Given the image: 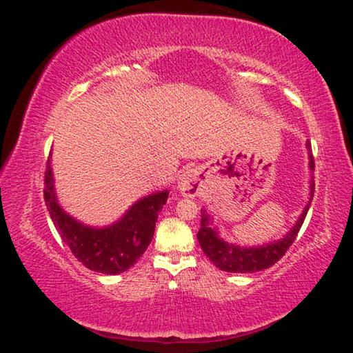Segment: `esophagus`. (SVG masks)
I'll use <instances>...</instances> for the list:
<instances>
[{
	"label": "esophagus",
	"instance_id": "esophagus-1",
	"mask_svg": "<svg viewBox=\"0 0 353 353\" xmlns=\"http://www.w3.org/2000/svg\"><path fill=\"white\" fill-rule=\"evenodd\" d=\"M177 190L183 197H197L201 191V181L196 168L185 170L177 181Z\"/></svg>",
	"mask_w": 353,
	"mask_h": 353
}]
</instances>
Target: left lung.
Returning <instances> with one entry per match:
<instances>
[{"label": "left lung", "instance_id": "obj_1", "mask_svg": "<svg viewBox=\"0 0 353 353\" xmlns=\"http://www.w3.org/2000/svg\"><path fill=\"white\" fill-rule=\"evenodd\" d=\"M306 148H308V157H310V170L314 171V159L311 152V144L306 142ZM314 197V176H311L310 181V200L306 203L302 215L299 216L294 226H292L287 235L283 238L277 239L273 243H267L264 245L256 247H241L234 243H229L223 239L219 234V230L214 226V221L205 209H201V224L197 232V239L200 247L203 249L206 256L211 259L215 267H219L223 272L229 273H256L262 270L270 268L274 262L279 261L285 252L290 249V245L294 243V239L301 230L302 224L305 221V216L308 214V209L311 206V201Z\"/></svg>", "mask_w": 353, "mask_h": 353}]
</instances>
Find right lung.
Segmentation results:
<instances>
[{"label": "right lung", "mask_w": 353, "mask_h": 353, "mask_svg": "<svg viewBox=\"0 0 353 353\" xmlns=\"http://www.w3.org/2000/svg\"><path fill=\"white\" fill-rule=\"evenodd\" d=\"M50 159L51 154L45 171L43 199L63 243L89 270L103 274L127 272L152 243L157 214L167 203L170 191H157L134 201L121 219L109 226H89L74 219L59 205Z\"/></svg>", "instance_id": "1"}]
</instances>
